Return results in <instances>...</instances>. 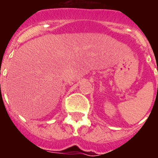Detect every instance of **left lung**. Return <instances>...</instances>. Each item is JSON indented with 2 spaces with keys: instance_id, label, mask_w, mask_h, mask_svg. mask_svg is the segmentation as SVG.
<instances>
[{
  "instance_id": "left-lung-1",
  "label": "left lung",
  "mask_w": 158,
  "mask_h": 158,
  "mask_svg": "<svg viewBox=\"0 0 158 158\" xmlns=\"http://www.w3.org/2000/svg\"><path fill=\"white\" fill-rule=\"evenodd\" d=\"M157 69H158V67H157Z\"/></svg>"
}]
</instances>
